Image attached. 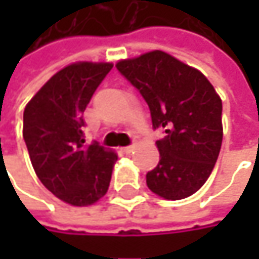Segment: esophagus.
Returning a JSON list of instances; mask_svg holds the SVG:
<instances>
[{"mask_svg": "<svg viewBox=\"0 0 259 259\" xmlns=\"http://www.w3.org/2000/svg\"><path fill=\"white\" fill-rule=\"evenodd\" d=\"M133 150V145H127V147H123V151L124 153H130Z\"/></svg>", "mask_w": 259, "mask_h": 259, "instance_id": "obj_1", "label": "esophagus"}]
</instances>
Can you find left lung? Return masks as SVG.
<instances>
[{
  "mask_svg": "<svg viewBox=\"0 0 259 259\" xmlns=\"http://www.w3.org/2000/svg\"><path fill=\"white\" fill-rule=\"evenodd\" d=\"M141 93L151 114L160 160L147 172L156 195L177 201L193 195L210 177L222 145V100L199 70L162 51L117 63Z\"/></svg>",
  "mask_w": 259,
  "mask_h": 259,
  "instance_id": "obj_1",
  "label": "left lung"
}]
</instances>
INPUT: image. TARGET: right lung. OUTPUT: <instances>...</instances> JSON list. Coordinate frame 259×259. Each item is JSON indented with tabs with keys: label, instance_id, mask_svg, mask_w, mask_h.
Returning a JSON list of instances; mask_svg holds the SVG:
<instances>
[{
	"label": "right lung",
	"instance_id": "1",
	"mask_svg": "<svg viewBox=\"0 0 259 259\" xmlns=\"http://www.w3.org/2000/svg\"><path fill=\"white\" fill-rule=\"evenodd\" d=\"M111 63H75L49 79L24 111V141L32 168L61 201L83 207L109 187L117 154L85 142L83 111Z\"/></svg>",
	"mask_w": 259,
	"mask_h": 259
}]
</instances>
